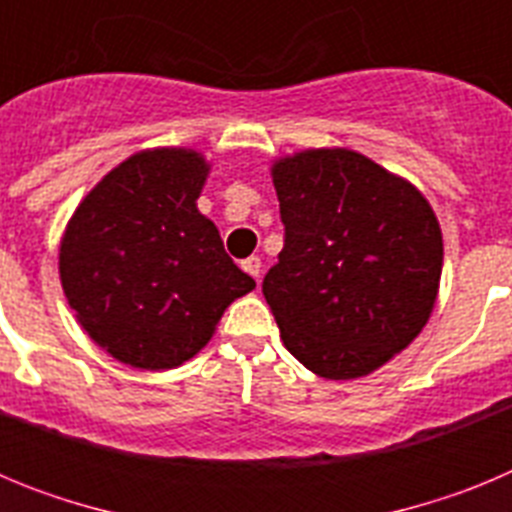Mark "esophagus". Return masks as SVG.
<instances>
[{
    "label": "esophagus",
    "instance_id": "esophagus-1",
    "mask_svg": "<svg viewBox=\"0 0 512 512\" xmlns=\"http://www.w3.org/2000/svg\"><path fill=\"white\" fill-rule=\"evenodd\" d=\"M241 266H243V271H246V274H251V277L259 282V277H261V259H259V256H251V259L243 261Z\"/></svg>",
    "mask_w": 512,
    "mask_h": 512
}]
</instances>
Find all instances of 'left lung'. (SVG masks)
Listing matches in <instances>:
<instances>
[{
	"label": "left lung",
	"instance_id": "obj_1",
	"mask_svg": "<svg viewBox=\"0 0 512 512\" xmlns=\"http://www.w3.org/2000/svg\"><path fill=\"white\" fill-rule=\"evenodd\" d=\"M284 223L264 297L284 346L323 379H359L418 338L438 300L443 235L415 184L348 148L271 164Z\"/></svg>",
	"mask_w": 512,
	"mask_h": 512
}]
</instances>
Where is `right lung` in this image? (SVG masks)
Returning a JSON list of instances; mask_svg holds the SVG:
<instances>
[{
	"mask_svg": "<svg viewBox=\"0 0 512 512\" xmlns=\"http://www.w3.org/2000/svg\"><path fill=\"white\" fill-rule=\"evenodd\" d=\"M210 161L194 148H146L104 174L58 246L63 295L112 359L166 372L200 354L230 302L256 282L197 210Z\"/></svg>",
	"mask_w": 512,
	"mask_h": 512,
	"instance_id": "right-lung-1",
	"label": "right lung"
}]
</instances>
